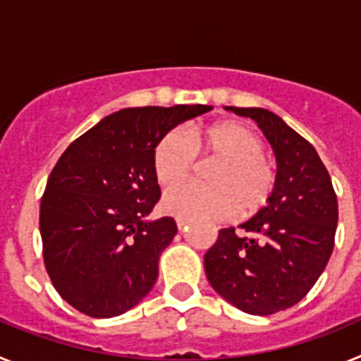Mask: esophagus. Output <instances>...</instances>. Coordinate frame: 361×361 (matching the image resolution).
I'll use <instances>...</instances> for the list:
<instances>
[{"label": "esophagus", "instance_id": "esophagus-1", "mask_svg": "<svg viewBox=\"0 0 361 361\" xmlns=\"http://www.w3.org/2000/svg\"><path fill=\"white\" fill-rule=\"evenodd\" d=\"M177 228L180 229V231H183V229H186V228H188V222H186V220L177 219Z\"/></svg>", "mask_w": 361, "mask_h": 361}]
</instances>
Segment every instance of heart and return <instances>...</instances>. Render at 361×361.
<instances>
[{
	"mask_svg": "<svg viewBox=\"0 0 361 361\" xmlns=\"http://www.w3.org/2000/svg\"><path fill=\"white\" fill-rule=\"evenodd\" d=\"M264 145L244 124L235 121L193 128L186 137L168 132L153 148L152 166L157 183L164 188L183 183L195 170V157L213 159L219 164L209 171L213 186L184 184L166 191V213L190 222H215L258 213L271 200L276 175L262 157Z\"/></svg>",
	"mask_w": 361,
	"mask_h": 361,
	"instance_id": "b5f03b06",
	"label": "heart"
}]
</instances>
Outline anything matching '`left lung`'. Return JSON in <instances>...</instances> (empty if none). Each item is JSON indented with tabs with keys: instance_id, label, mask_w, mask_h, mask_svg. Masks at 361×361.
<instances>
[{
	"instance_id": "1",
	"label": "left lung",
	"mask_w": 361,
	"mask_h": 361,
	"mask_svg": "<svg viewBox=\"0 0 361 361\" xmlns=\"http://www.w3.org/2000/svg\"><path fill=\"white\" fill-rule=\"evenodd\" d=\"M226 110L250 117L276 157L275 191L266 208L235 228L219 231L204 255L212 288L240 311L266 317L304 298L329 262L338 200L329 171L302 135L266 108Z\"/></svg>"
}]
</instances>
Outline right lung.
I'll return each mask as SVG.
<instances>
[{
  "label": "right lung",
  "mask_w": 361,
  "mask_h": 361,
  "mask_svg": "<svg viewBox=\"0 0 361 361\" xmlns=\"http://www.w3.org/2000/svg\"><path fill=\"white\" fill-rule=\"evenodd\" d=\"M213 106L123 108L65 149L41 199L44 267L54 288L92 318L135 307L159 276L177 233L171 216L148 220L161 199L152 153L177 124Z\"/></svg>",
  "instance_id": "obj_1"
}]
</instances>
